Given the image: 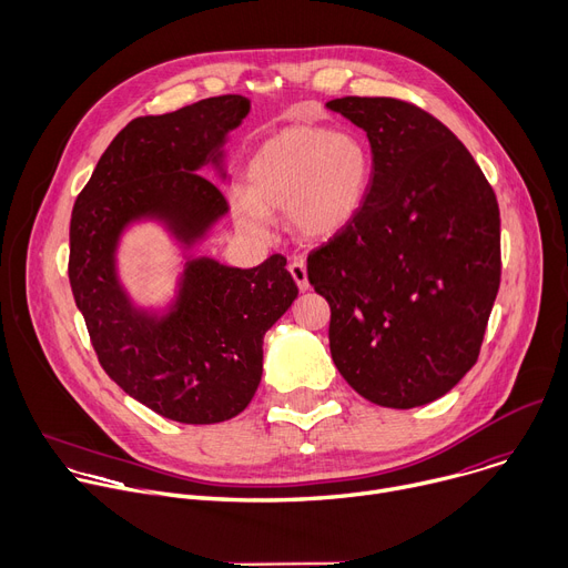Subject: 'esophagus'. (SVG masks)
Instances as JSON below:
<instances>
[{
	"instance_id": "esophagus-1",
	"label": "esophagus",
	"mask_w": 568,
	"mask_h": 568,
	"mask_svg": "<svg viewBox=\"0 0 568 568\" xmlns=\"http://www.w3.org/2000/svg\"><path fill=\"white\" fill-rule=\"evenodd\" d=\"M288 273H291L293 282L298 284V288H301V291H307V288H310V282H307V267H305V263H303L301 258H293V261L288 263Z\"/></svg>"
}]
</instances>
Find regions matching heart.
<instances>
[{"mask_svg": "<svg viewBox=\"0 0 568 568\" xmlns=\"http://www.w3.org/2000/svg\"><path fill=\"white\" fill-rule=\"evenodd\" d=\"M372 184V154L351 131L291 126L265 141L247 166V186L233 192L240 229L263 237L273 210H286L291 231L314 242L356 222Z\"/></svg>", "mask_w": 568, "mask_h": 568, "instance_id": "obj_1", "label": "heart"}]
</instances>
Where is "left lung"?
I'll list each match as a JSON object with an SVG mask.
<instances>
[{
	"label": "left lung",
	"mask_w": 568,
	"mask_h": 568,
	"mask_svg": "<svg viewBox=\"0 0 568 568\" xmlns=\"http://www.w3.org/2000/svg\"><path fill=\"white\" fill-rule=\"evenodd\" d=\"M326 108L372 148L356 222L307 258L331 305V354L365 399L423 407L478 358L501 275L497 199L469 150L420 108L388 97Z\"/></svg>",
	"instance_id": "8db88e82"
}]
</instances>
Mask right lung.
<instances>
[{"label":"right lung","mask_w":568,"mask_h":568,"mask_svg":"<svg viewBox=\"0 0 568 568\" xmlns=\"http://www.w3.org/2000/svg\"><path fill=\"white\" fill-rule=\"evenodd\" d=\"M250 99L224 94L131 120L75 199L69 229L73 301L105 374L159 416L212 425L247 409L263 374V337L298 298L286 258L233 267L194 250L226 214V143ZM156 225L181 254L174 293L139 304L121 280L123 237Z\"/></svg>","instance_id":"obj_1"}]
</instances>
